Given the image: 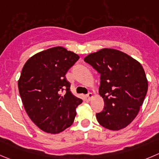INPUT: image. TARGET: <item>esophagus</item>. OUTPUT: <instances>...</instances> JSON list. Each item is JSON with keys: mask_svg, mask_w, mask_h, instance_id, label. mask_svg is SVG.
<instances>
[{"mask_svg": "<svg viewBox=\"0 0 159 159\" xmlns=\"http://www.w3.org/2000/svg\"><path fill=\"white\" fill-rule=\"evenodd\" d=\"M87 99H88V101H90V100H91V98H93V93H89L87 95Z\"/></svg>", "mask_w": 159, "mask_h": 159, "instance_id": "1", "label": "esophagus"}]
</instances>
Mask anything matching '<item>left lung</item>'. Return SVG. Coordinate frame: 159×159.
<instances>
[{"instance_id":"1","label":"left lung","mask_w":159,"mask_h":159,"mask_svg":"<svg viewBox=\"0 0 159 159\" xmlns=\"http://www.w3.org/2000/svg\"><path fill=\"white\" fill-rule=\"evenodd\" d=\"M84 61L101 74L99 94L105 107L96 114L98 122L110 130L126 127L138 114L148 87L140 63L112 48L91 53Z\"/></svg>"}]
</instances>
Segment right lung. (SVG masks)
<instances>
[{"instance_id":"obj_1","label":"right lung","mask_w":159,"mask_h":159,"mask_svg":"<svg viewBox=\"0 0 159 159\" xmlns=\"http://www.w3.org/2000/svg\"><path fill=\"white\" fill-rule=\"evenodd\" d=\"M79 58L63 47H54L32 56L22 68L18 81L22 104L44 132L58 134L73 123L75 108L83 101L72 94L66 74Z\"/></svg>"}]
</instances>
